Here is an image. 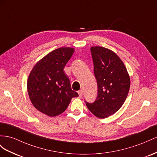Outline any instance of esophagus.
Here are the masks:
<instances>
[{
  "label": "esophagus",
  "instance_id": "1",
  "mask_svg": "<svg viewBox=\"0 0 157 157\" xmlns=\"http://www.w3.org/2000/svg\"><path fill=\"white\" fill-rule=\"evenodd\" d=\"M78 94H79V97L81 98L82 96V94H83V90H80L79 91H78Z\"/></svg>",
  "mask_w": 157,
  "mask_h": 157
}]
</instances>
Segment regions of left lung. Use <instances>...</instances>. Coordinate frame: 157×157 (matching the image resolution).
<instances>
[{"instance_id": "1", "label": "left lung", "mask_w": 157, "mask_h": 157, "mask_svg": "<svg viewBox=\"0 0 157 157\" xmlns=\"http://www.w3.org/2000/svg\"><path fill=\"white\" fill-rule=\"evenodd\" d=\"M91 52L98 96L94 103H86L92 113L104 119L114 114L123 105L130 89V77L122 60L113 51L92 46Z\"/></svg>"}]
</instances>
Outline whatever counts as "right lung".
<instances>
[{"label":"right lung","instance_id":"right-lung-1","mask_svg":"<svg viewBox=\"0 0 157 157\" xmlns=\"http://www.w3.org/2000/svg\"><path fill=\"white\" fill-rule=\"evenodd\" d=\"M74 52V48L67 47L51 52L36 63L28 78L27 90L32 103L50 117L62 113L71 99L78 97L63 71Z\"/></svg>","mask_w":157,"mask_h":157}]
</instances>
